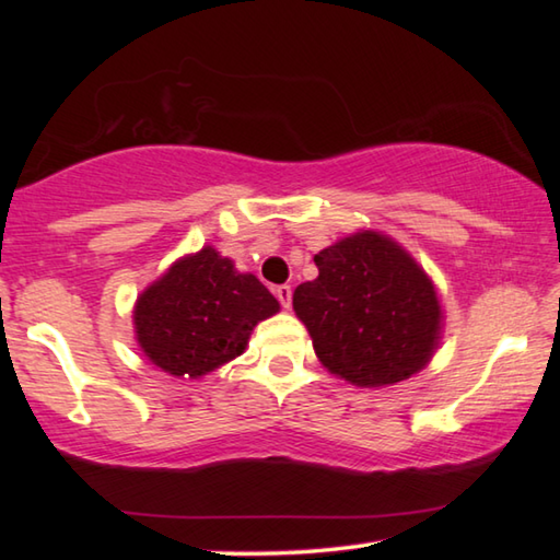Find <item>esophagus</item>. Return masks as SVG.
Returning a JSON list of instances; mask_svg holds the SVG:
<instances>
[{
  "mask_svg": "<svg viewBox=\"0 0 560 560\" xmlns=\"http://www.w3.org/2000/svg\"><path fill=\"white\" fill-rule=\"evenodd\" d=\"M277 299L281 301L283 308H291V287H287V283H283V287H277Z\"/></svg>",
  "mask_w": 560,
  "mask_h": 560,
  "instance_id": "obj_1",
  "label": "esophagus"
}]
</instances>
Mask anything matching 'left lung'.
<instances>
[{
    "mask_svg": "<svg viewBox=\"0 0 560 560\" xmlns=\"http://www.w3.org/2000/svg\"><path fill=\"white\" fill-rule=\"evenodd\" d=\"M318 279L293 291L330 373L360 387L393 385L428 365L440 338V301L415 259L377 232L318 252Z\"/></svg>",
    "mask_w": 560,
    "mask_h": 560,
    "instance_id": "left-lung-1",
    "label": "left lung"
}]
</instances>
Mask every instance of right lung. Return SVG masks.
Returning <instances> with one entry per match:
<instances>
[{
  "label": "right lung",
  "mask_w": 560,
  "mask_h": 560,
  "mask_svg": "<svg viewBox=\"0 0 560 560\" xmlns=\"http://www.w3.org/2000/svg\"><path fill=\"white\" fill-rule=\"evenodd\" d=\"M279 301L254 277L212 246L179 259L140 293L136 336L143 353L170 375L200 377L236 358L259 320Z\"/></svg>",
  "instance_id": "1"
}]
</instances>
